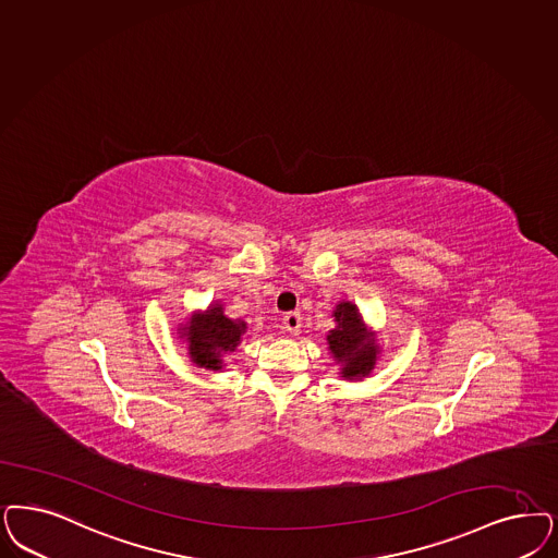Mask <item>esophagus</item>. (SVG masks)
<instances>
[{
  "label": "esophagus",
  "mask_w": 558,
  "mask_h": 558,
  "mask_svg": "<svg viewBox=\"0 0 558 558\" xmlns=\"http://www.w3.org/2000/svg\"><path fill=\"white\" fill-rule=\"evenodd\" d=\"M282 329L287 333H299L301 331V315L299 313H289L284 319H282Z\"/></svg>",
  "instance_id": "esophagus-1"
}]
</instances>
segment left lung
<instances>
[{"label": "left lung", "instance_id": "8db88e82", "mask_svg": "<svg viewBox=\"0 0 558 558\" xmlns=\"http://www.w3.org/2000/svg\"><path fill=\"white\" fill-rule=\"evenodd\" d=\"M336 327L327 333V347L331 356L342 365L340 375L347 379H363L377 365L379 347L375 331L363 322L359 307L350 301H342L333 308Z\"/></svg>", "mask_w": 558, "mask_h": 558}]
</instances>
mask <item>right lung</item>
Returning a JSON list of instances; mask_svg holds the SVG:
<instances>
[{
	"instance_id": "right-lung-1",
	"label": "right lung",
	"mask_w": 558,
	"mask_h": 558,
	"mask_svg": "<svg viewBox=\"0 0 558 558\" xmlns=\"http://www.w3.org/2000/svg\"><path fill=\"white\" fill-rule=\"evenodd\" d=\"M245 322L225 315L220 303H214L204 313H193L190 322L181 327V336L187 340L192 363L206 371H220L222 356L239 347Z\"/></svg>"
}]
</instances>
